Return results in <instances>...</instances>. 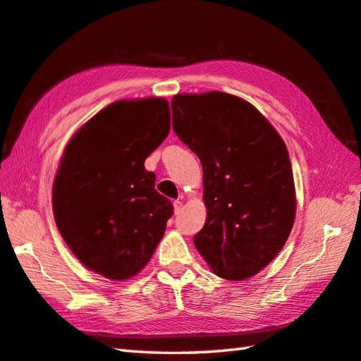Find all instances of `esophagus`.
I'll list each match as a JSON object with an SVG mask.
<instances>
[{
  "mask_svg": "<svg viewBox=\"0 0 361 361\" xmlns=\"http://www.w3.org/2000/svg\"><path fill=\"white\" fill-rule=\"evenodd\" d=\"M182 210V201H174V213L178 215V213H180Z\"/></svg>",
  "mask_w": 361,
  "mask_h": 361,
  "instance_id": "1",
  "label": "esophagus"
}]
</instances>
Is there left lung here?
<instances>
[{
  "label": "left lung",
  "instance_id": "1",
  "mask_svg": "<svg viewBox=\"0 0 361 361\" xmlns=\"http://www.w3.org/2000/svg\"><path fill=\"white\" fill-rule=\"evenodd\" d=\"M173 129L201 160L207 219L195 246L216 276L245 281L283 247L296 215L288 151L268 120L223 92L176 94Z\"/></svg>",
  "mask_w": 361,
  "mask_h": 361
}]
</instances>
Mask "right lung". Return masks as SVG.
<instances>
[{
  "label": "right lung",
  "instance_id": "add662e5",
  "mask_svg": "<svg viewBox=\"0 0 361 361\" xmlns=\"http://www.w3.org/2000/svg\"><path fill=\"white\" fill-rule=\"evenodd\" d=\"M161 98L116 101L80 128L67 146L53 187L59 232L78 259L114 281L149 262L173 216L145 160L170 132Z\"/></svg>",
  "mask_w": 361,
  "mask_h": 361
}]
</instances>
